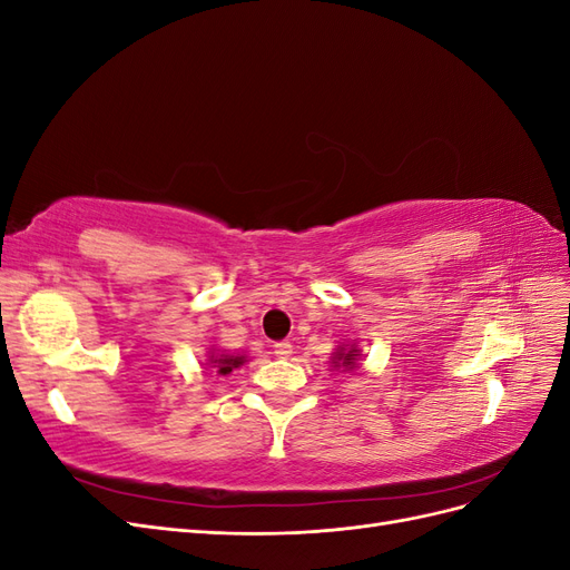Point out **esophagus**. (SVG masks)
Returning a JSON list of instances; mask_svg holds the SVG:
<instances>
[{
    "label": "esophagus",
    "instance_id": "esophagus-1",
    "mask_svg": "<svg viewBox=\"0 0 570 570\" xmlns=\"http://www.w3.org/2000/svg\"><path fill=\"white\" fill-rule=\"evenodd\" d=\"M273 354L278 356V358H287V356H292V344H289L287 340H283V342H275V344H273Z\"/></svg>",
    "mask_w": 570,
    "mask_h": 570
}]
</instances>
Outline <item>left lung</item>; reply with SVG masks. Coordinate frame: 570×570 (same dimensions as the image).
<instances>
[{"label": "left lung", "mask_w": 570, "mask_h": 570, "mask_svg": "<svg viewBox=\"0 0 570 570\" xmlns=\"http://www.w3.org/2000/svg\"><path fill=\"white\" fill-rule=\"evenodd\" d=\"M358 350L356 347H337V352L333 354V364L335 368H356V361H358Z\"/></svg>", "instance_id": "1"}]
</instances>
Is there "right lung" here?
Here are the masks:
<instances>
[{"instance_id":"right-lung-1","label":"right lung","mask_w":570,"mask_h":570,"mask_svg":"<svg viewBox=\"0 0 570 570\" xmlns=\"http://www.w3.org/2000/svg\"><path fill=\"white\" fill-rule=\"evenodd\" d=\"M245 356H235V354H218V356H209V366L216 368L218 375H230L235 368H239L245 364Z\"/></svg>"}]
</instances>
